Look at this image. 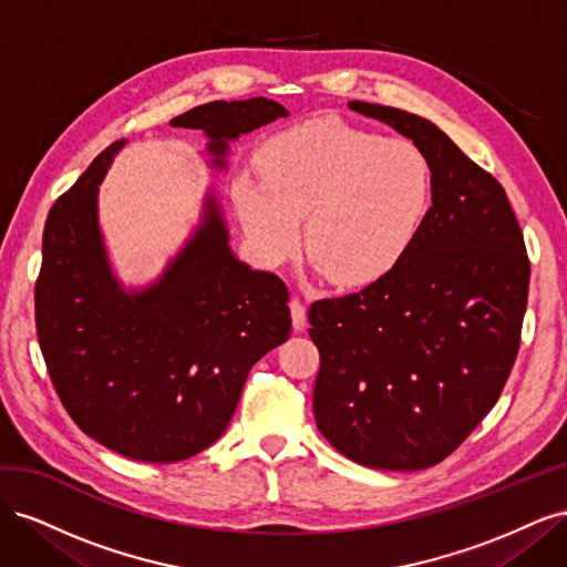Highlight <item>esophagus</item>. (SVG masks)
<instances>
[{"label": "esophagus", "instance_id": "esophagus-1", "mask_svg": "<svg viewBox=\"0 0 567 567\" xmlns=\"http://www.w3.org/2000/svg\"><path fill=\"white\" fill-rule=\"evenodd\" d=\"M290 319H293V329H296V331H302V329H305L307 312H305V305H302L298 298L290 300Z\"/></svg>", "mask_w": 567, "mask_h": 567}]
</instances>
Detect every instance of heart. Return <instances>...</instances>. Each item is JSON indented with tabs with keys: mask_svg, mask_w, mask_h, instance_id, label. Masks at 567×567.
Here are the masks:
<instances>
[{
	"mask_svg": "<svg viewBox=\"0 0 567 567\" xmlns=\"http://www.w3.org/2000/svg\"><path fill=\"white\" fill-rule=\"evenodd\" d=\"M260 173H241L231 184L257 260L274 267L293 255L305 217V248L338 286L385 279L433 208V165L419 144L333 117L274 136Z\"/></svg>",
	"mask_w": 567,
	"mask_h": 567,
	"instance_id": "heart-1",
	"label": "heart"
}]
</instances>
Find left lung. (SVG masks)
Instances as JSON below:
<instances>
[{
    "label": "left lung",
    "instance_id": "8db88e82",
    "mask_svg": "<svg viewBox=\"0 0 567 567\" xmlns=\"http://www.w3.org/2000/svg\"><path fill=\"white\" fill-rule=\"evenodd\" d=\"M419 144L433 208L414 248L359 293L317 300L321 435L369 468L421 471L466 440L516 362L529 260L504 186L421 115L350 101Z\"/></svg>",
    "mask_w": 567,
    "mask_h": 567
}]
</instances>
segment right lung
<instances>
[{
	"mask_svg": "<svg viewBox=\"0 0 567 567\" xmlns=\"http://www.w3.org/2000/svg\"><path fill=\"white\" fill-rule=\"evenodd\" d=\"M286 115L257 96L210 101L169 125L200 130L210 165L227 169L231 142ZM123 146L99 153L51 205L35 286L38 338L82 433L127 458L169 463L227 431L248 371L290 336L288 288L234 255L215 192L161 277L125 288L99 227V184Z\"/></svg>",
	"mask_w": 567,
	"mask_h": 567,
	"instance_id": "right-lung-1",
	"label": "right lung"
}]
</instances>
